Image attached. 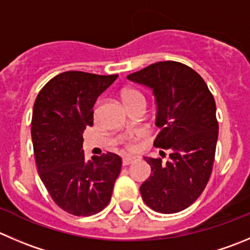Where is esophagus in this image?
Listing matches in <instances>:
<instances>
[{"label": "esophagus", "mask_w": 250, "mask_h": 250, "mask_svg": "<svg viewBox=\"0 0 250 250\" xmlns=\"http://www.w3.org/2000/svg\"><path fill=\"white\" fill-rule=\"evenodd\" d=\"M136 161H137L136 157H124V158H123V166L132 165V163H135Z\"/></svg>", "instance_id": "obj_1"}]
</instances>
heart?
<instances>
[{"instance_id": "obj_1", "label": "heart", "mask_w": 250, "mask_h": 250, "mask_svg": "<svg viewBox=\"0 0 250 250\" xmlns=\"http://www.w3.org/2000/svg\"><path fill=\"white\" fill-rule=\"evenodd\" d=\"M121 98H123V102L125 105L137 101H145L144 96L139 91H136V89H126V91H124Z\"/></svg>"}]
</instances>
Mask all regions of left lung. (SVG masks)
Listing matches in <instances>:
<instances>
[{
    "mask_svg": "<svg viewBox=\"0 0 250 250\" xmlns=\"http://www.w3.org/2000/svg\"><path fill=\"white\" fill-rule=\"evenodd\" d=\"M127 80L153 92L159 127L153 146L169 151L167 162L145 157L151 175L140 187L142 200L157 212H179L200 196L212 172L218 137L215 99L201 76L177 61L152 63Z\"/></svg>",
    "mask_w": 250,
    "mask_h": 250,
    "instance_id": "obj_1",
    "label": "left lung"
}]
</instances>
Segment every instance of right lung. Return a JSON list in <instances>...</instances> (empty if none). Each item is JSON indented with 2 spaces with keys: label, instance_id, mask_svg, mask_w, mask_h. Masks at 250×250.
I'll return each instance as SVG.
<instances>
[{
  "label": "right lung",
  "instance_id": "add662e5",
  "mask_svg": "<svg viewBox=\"0 0 250 250\" xmlns=\"http://www.w3.org/2000/svg\"><path fill=\"white\" fill-rule=\"evenodd\" d=\"M118 78L82 71L55 76L34 103L32 140L38 173L54 203L75 216H92L111 199L121 158L104 153L85 161L83 131L93 125L97 98Z\"/></svg>",
  "mask_w": 250,
  "mask_h": 250
}]
</instances>
